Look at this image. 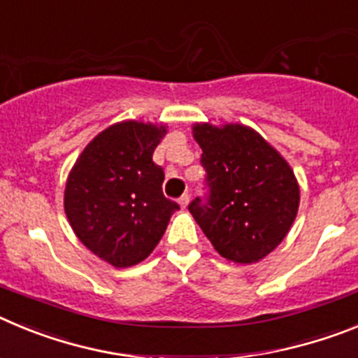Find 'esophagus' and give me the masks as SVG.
I'll return each mask as SVG.
<instances>
[{
  "label": "esophagus",
  "mask_w": 358,
  "mask_h": 358,
  "mask_svg": "<svg viewBox=\"0 0 358 358\" xmlns=\"http://www.w3.org/2000/svg\"><path fill=\"white\" fill-rule=\"evenodd\" d=\"M188 202H189V195L188 194H182L181 197H179V204H181L182 210H185V208L188 206Z\"/></svg>",
  "instance_id": "esophagus-1"
}]
</instances>
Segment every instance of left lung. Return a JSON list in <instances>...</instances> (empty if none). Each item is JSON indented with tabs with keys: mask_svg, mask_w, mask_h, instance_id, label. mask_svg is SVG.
I'll use <instances>...</instances> for the list:
<instances>
[{
	"mask_svg": "<svg viewBox=\"0 0 358 358\" xmlns=\"http://www.w3.org/2000/svg\"><path fill=\"white\" fill-rule=\"evenodd\" d=\"M194 138L202 148L208 194L189 202V213L226 260H262L285 238L299 208L289 163L238 123L222 129L197 123Z\"/></svg>",
	"mask_w": 358,
	"mask_h": 358,
	"instance_id": "1",
	"label": "left lung"
}]
</instances>
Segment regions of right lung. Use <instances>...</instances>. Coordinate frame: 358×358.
<instances>
[{
  "instance_id": "right-lung-1",
  "label": "right lung",
  "mask_w": 358,
  "mask_h": 358,
  "mask_svg": "<svg viewBox=\"0 0 358 358\" xmlns=\"http://www.w3.org/2000/svg\"><path fill=\"white\" fill-rule=\"evenodd\" d=\"M163 125L122 122L94 138L73 166L64 210L75 235L118 268L154 251L179 204L163 195L164 172L152 154Z\"/></svg>"
}]
</instances>
